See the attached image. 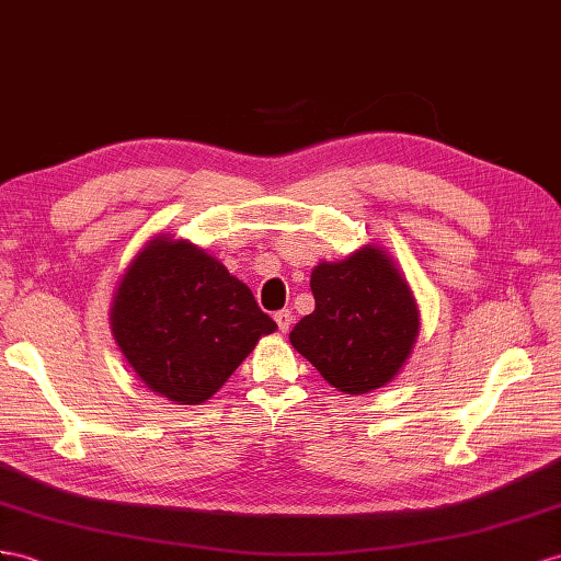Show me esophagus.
I'll list each match as a JSON object with an SVG mask.
<instances>
[{"label": "esophagus", "instance_id": "34e87169", "mask_svg": "<svg viewBox=\"0 0 561 561\" xmlns=\"http://www.w3.org/2000/svg\"><path fill=\"white\" fill-rule=\"evenodd\" d=\"M275 322H277V327H279V332H289L291 329V324H294V312L291 310H279V312H275Z\"/></svg>", "mask_w": 561, "mask_h": 561}]
</instances>
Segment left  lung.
Returning <instances> with one entry per match:
<instances>
[{"mask_svg":"<svg viewBox=\"0 0 561 561\" xmlns=\"http://www.w3.org/2000/svg\"><path fill=\"white\" fill-rule=\"evenodd\" d=\"M314 310L291 329V346L336 391L363 396L400 371L420 336V310L405 277L379 247L310 275Z\"/></svg>","mask_w":561,"mask_h":561,"instance_id":"8db88e82","label":"left lung"}]
</instances>
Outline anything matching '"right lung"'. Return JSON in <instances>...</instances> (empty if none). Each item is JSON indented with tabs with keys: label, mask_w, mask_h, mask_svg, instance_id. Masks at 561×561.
I'll return each instance as SVG.
<instances>
[{
	"label": "right lung",
	"mask_w": 561,
	"mask_h": 561,
	"mask_svg": "<svg viewBox=\"0 0 561 561\" xmlns=\"http://www.w3.org/2000/svg\"><path fill=\"white\" fill-rule=\"evenodd\" d=\"M111 329L151 391L178 405H201L277 324L220 261L158 234L123 275Z\"/></svg>",
	"instance_id": "1"
}]
</instances>
